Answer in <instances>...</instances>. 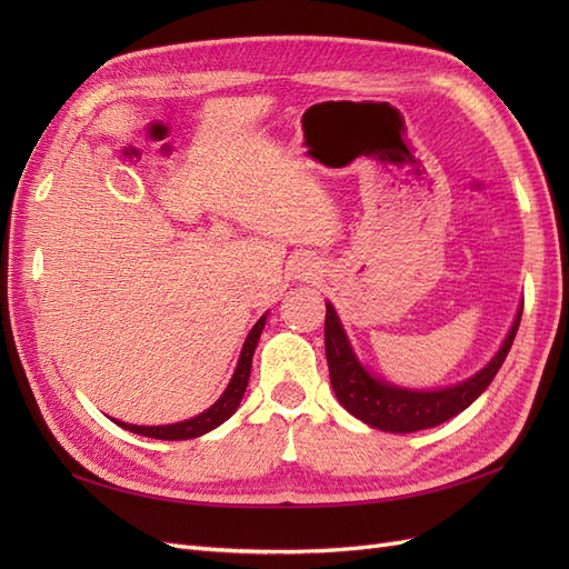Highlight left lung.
Returning <instances> with one entry per match:
<instances>
[{
    "label": "left lung",
    "mask_w": 569,
    "mask_h": 569,
    "mask_svg": "<svg viewBox=\"0 0 569 569\" xmlns=\"http://www.w3.org/2000/svg\"><path fill=\"white\" fill-rule=\"evenodd\" d=\"M522 311L515 318L510 332L503 341L501 351L493 356L491 363L470 377L468 382L441 391H408L375 380L370 372L360 368L356 360L347 335H343L335 308L327 303L325 313V356L327 368H330V382L337 393L339 403L347 408L351 416L363 420L370 427L385 429L393 435L418 432V429L437 427L446 420L458 416L460 410L468 408L477 396L485 391L496 372L501 370L503 360L512 347V339L518 335Z\"/></svg>",
    "instance_id": "left-lung-1"
}]
</instances>
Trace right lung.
I'll return each instance as SVG.
<instances>
[{"mask_svg":"<svg viewBox=\"0 0 569 569\" xmlns=\"http://www.w3.org/2000/svg\"><path fill=\"white\" fill-rule=\"evenodd\" d=\"M263 325H266V316L258 320L253 325V330L249 332V337L244 341L242 356H239L237 370L232 375V382L228 385L226 393H222L209 410L201 412V416H197L192 420L178 422V425H163V427H140V425H128V422H118V420H116V425H120L123 429H130V432H134V435L151 437V439H166V441L194 439V437L211 432V429H216L218 425L226 422L237 410L239 401H242V396H244L247 385H249V375H251V358H253V351H256L258 337H261V332H263Z\"/></svg>","mask_w":569,"mask_h":569,"instance_id":"right-lung-1","label":"right lung"}]
</instances>
